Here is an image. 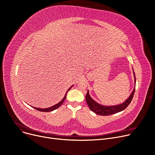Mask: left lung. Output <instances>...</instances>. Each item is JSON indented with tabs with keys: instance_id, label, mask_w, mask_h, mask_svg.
I'll return each instance as SVG.
<instances>
[{
	"instance_id": "8db88e82",
	"label": "left lung",
	"mask_w": 155,
	"mask_h": 155,
	"mask_svg": "<svg viewBox=\"0 0 155 155\" xmlns=\"http://www.w3.org/2000/svg\"><path fill=\"white\" fill-rule=\"evenodd\" d=\"M133 72H134V81L136 83V77H135L134 71H133ZM134 91H135V88H134L130 97L127 99L123 103L118 104V105H116V106H103V105L98 104L95 101H94V100L91 97L88 91H87V94L86 95V103H87L89 109L93 112L95 113L96 114H97L98 115L108 116V115L113 114L117 113L118 112L122 111L124 110H125V109L128 107V105L130 104L131 101H132L134 94Z\"/></svg>"
}]
</instances>
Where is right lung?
<instances>
[{
  "mask_svg": "<svg viewBox=\"0 0 155 155\" xmlns=\"http://www.w3.org/2000/svg\"><path fill=\"white\" fill-rule=\"evenodd\" d=\"M73 86V85H72ZM72 86L70 87V88H69V89L67 91V92H66V94H65V96H64V98L61 100V101L59 103H58V104H55V105H54L53 106H51V107H48V108H38V107H33L34 109H35V110H37L38 111H42V112H49V111H54V110H56V109H58L59 107H60L62 104V103H63V102L64 101V100H65V99H66V95H67V93H68V92L71 89V88L72 87Z\"/></svg>",
  "mask_w": 155,
  "mask_h": 155,
  "instance_id": "right-lung-1",
  "label": "right lung"
}]
</instances>
